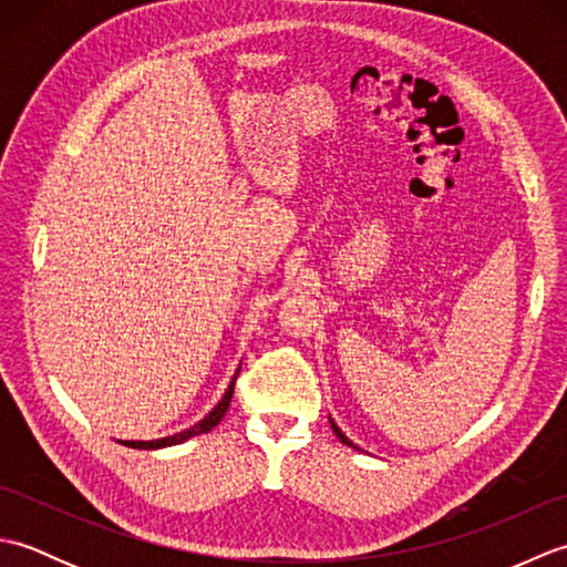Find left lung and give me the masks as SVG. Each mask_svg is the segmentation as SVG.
Returning <instances> with one entry per match:
<instances>
[{
    "instance_id": "obj_1",
    "label": "left lung",
    "mask_w": 567,
    "mask_h": 567,
    "mask_svg": "<svg viewBox=\"0 0 567 567\" xmlns=\"http://www.w3.org/2000/svg\"><path fill=\"white\" fill-rule=\"evenodd\" d=\"M331 429H333V433H336V436H339V439H341V441H343L346 445H351V449H355V445H353L351 441H348V439L343 436V433H341V429H339V426H336V424H333V421H331Z\"/></svg>"
}]
</instances>
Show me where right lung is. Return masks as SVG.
I'll list each match as a JSON object with an SVG mask.
<instances>
[{
  "mask_svg": "<svg viewBox=\"0 0 567 567\" xmlns=\"http://www.w3.org/2000/svg\"><path fill=\"white\" fill-rule=\"evenodd\" d=\"M236 378H238V372L234 375V380H231V384H228V390H226V394L221 396V402L216 404L212 412L204 416L199 424H195V426H189L187 431H179V433H175V436H167V439H158V441H124V445H128V449H148V451H153V449H165V445H175V443H183V441H187V439H192V436H199V433H207V431H212L216 424H219V421L224 419V414H226V409H228V404H231V396H234V384H236Z\"/></svg>",
  "mask_w": 567,
  "mask_h": 567,
  "instance_id": "1",
  "label": "right lung"
}]
</instances>
